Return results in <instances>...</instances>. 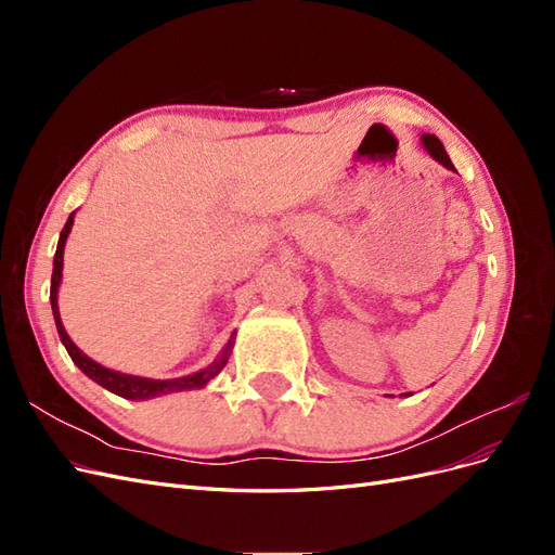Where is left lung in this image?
<instances>
[{"label":"left lung","instance_id":"left-lung-1","mask_svg":"<svg viewBox=\"0 0 555 555\" xmlns=\"http://www.w3.org/2000/svg\"><path fill=\"white\" fill-rule=\"evenodd\" d=\"M424 147L428 150L430 157L438 159L442 166H447V169L456 171V169H453V164H451V159H449V155H447V150H444V145L440 143L438 137H433V133H426V137H424ZM405 396H408V393H405Z\"/></svg>","mask_w":555,"mask_h":555}]
</instances>
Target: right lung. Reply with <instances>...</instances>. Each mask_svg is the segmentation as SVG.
I'll return each instance as SVG.
<instances>
[{
  "label": "right lung",
  "instance_id": "right-lung-1",
  "mask_svg": "<svg viewBox=\"0 0 555 555\" xmlns=\"http://www.w3.org/2000/svg\"><path fill=\"white\" fill-rule=\"evenodd\" d=\"M74 227V212L69 215V220H66L62 233H60V243H57V251H55V261H53V278H50V306H53V314H55V324H57V333H60V340L64 343L66 351H69V357L74 359V363L80 367L82 373H86L90 379H94L96 384H102L104 389L129 398V400H145V398H155L162 393H171V391H184V389H201V386H206L217 373L222 371L227 365L229 359V351L233 347V343L229 340V345L224 347L222 357L217 359L215 363H210L206 371H198L194 375L188 377H180V379H145V377H133V375H122V373H115L108 371V367L99 365L96 361H92L90 357L82 354V351L72 343L69 335H66L64 326H62V319H60V310H57V287H60V280H62V263H64V243L66 236H69V231Z\"/></svg>",
  "mask_w": 555,
  "mask_h": 555
}]
</instances>
